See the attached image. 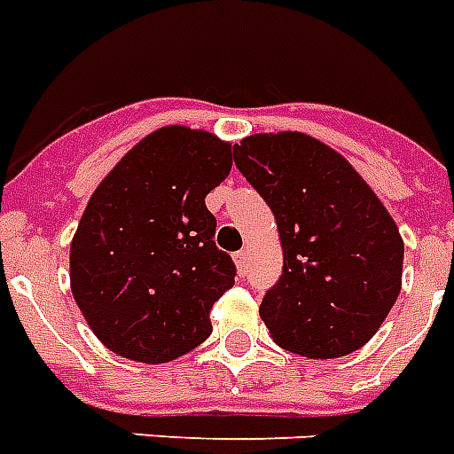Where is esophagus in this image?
<instances>
[{
	"label": "esophagus",
	"instance_id": "esophagus-1",
	"mask_svg": "<svg viewBox=\"0 0 454 454\" xmlns=\"http://www.w3.org/2000/svg\"><path fill=\"white\" fill-rule=\"evenodd\" d=\"M235 265H238V272L245 274L247 268H249V249H242L235 254Z\"/></svg>",
	"mask_w": 454,
	"mask_h": 454
}]
</instances>
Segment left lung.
<instances>
[{"mask_svg": "<svg viewBox=\"0 0 454 454\" xmlns=\"http://www.w3.org/2000/svg\"><path fill=\"white\" fill-rule=\"evenodd\" d=\"M233 154L279 228L284 270L261 302L274 344L311 360L363 348L402 291L403 239L390 212L307 133L247 136Z\"/></svg>", "mask_w": 454, "mask_h": 454, "instance_id": "8db88e82", "label": "left lung"}]
</instances>
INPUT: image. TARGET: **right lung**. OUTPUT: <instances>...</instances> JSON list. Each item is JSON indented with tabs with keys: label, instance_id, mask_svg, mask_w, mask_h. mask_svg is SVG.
I'll return each instance as SVG.
<instances>
[{
	"label": "right lung",
	"instance_id": "obj_1",
	"mask_svg": "<svg viewBox=\"0 0 454 454\" xmlns=\"http://www.w3.org/2000/svg\"><path fill=\"white\" fill-rule=\"evenodd\" d=\"M233 166L231 143L173 124L145 136L94 189L71 242V293L98 341L163 364L212 333L235 284L205 196Z\"/></svg>",
	"mask_w": 454,
	"mask_h": 454
}]
</instances>
